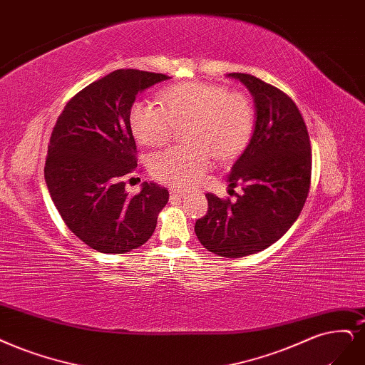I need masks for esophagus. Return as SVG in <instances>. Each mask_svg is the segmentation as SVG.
Wrapping results in <instances>:
<instances>
[{"instance_id": "34e87169", "label": "esophagus", "mask_w": 365, "mask_h": 365, "mask_svg": "<svg viewBox=\"0 0 365 365\" xmlns=\"http://www.w3.org/2000/svg\"><path fill=\"white\" fill-rule=\"evenodd\" d=\"M169 193H170V199H180V197H184V196H185V193L181 192V190H178V188H170Z\"/></svg>"}]
</instances>
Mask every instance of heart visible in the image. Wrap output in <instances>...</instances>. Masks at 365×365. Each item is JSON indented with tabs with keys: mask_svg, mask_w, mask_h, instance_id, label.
<instances>
[{
	"mask_svg": "<svg viewBox=\"0 0 365 365\" xmlns=\"http://www.w3.org/2000/svg\"><path fill=\"white\" fill-rule=\"evenodd\" d=\"M163 106L135 103L130 113L134 135L146 146L166 145L185 128L188 148L173 146L150 158L153 177L173 187L195 185L211 165V155L231 158L247 145L255 125V110L243 92L208 83L175 84L161 93Z\"/></svg>",
	"mask_w": 365,
	"mask_h": 365,
	"instance_id": "1",
	"label": "heart"
}]
</instances>
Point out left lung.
<instances>
[{"mask_svg": "<svg viewBox=\"0 0 365 365\" xmlns=\"http://www.w3.org/2000/svg\"><path fill=\"white\" fill-rule=\"evenodd\" d=\"M252 93L255 130L226 181L243 185L237 200L207 193L208 211L195 232L210 252L242 258L269 247L299 217L311 185V143L293 99L249 73H230Z\"/></svg>", "mask_w": 365, "mask_h": 365, "instance_id": "obj_1", "label": "left lung"}]
</instances>
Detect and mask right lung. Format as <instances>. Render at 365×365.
Wrapping results in <instances>:
<instances>
[{
	"label": "right lung",
	"instance_id": "right-lung-1",
	"mask_svg": "<svg viewBox=\"0 0 365 365\" xmlns=\"http://www.w3.org/2000/svg\"><path fill=\"white\" fill-rule=\"evenodd\" d=\"M165 73L118 69L73 95L60 113L48 143L45 181L63 222L101 254H125L154 234L169 192L143 182L125 192V178L139 172L130 113L135 95Z\"/></svg>",
	"mask_w": 365,
	"mask_h": 365
}]
</instances>
